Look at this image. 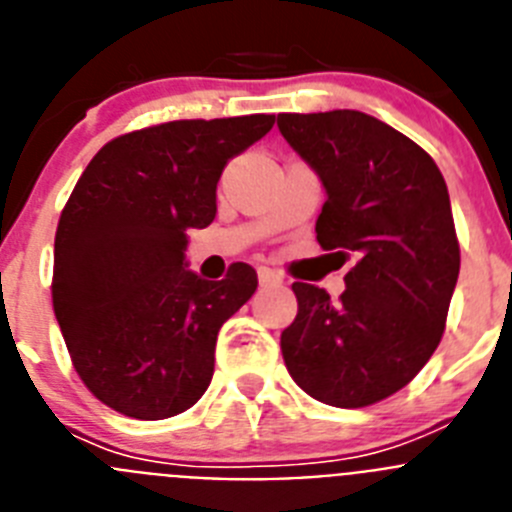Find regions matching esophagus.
<instances>
[{
    "mask_svg": "<svg viewBox=\"0 0 512 512\" xmlns=\"http://www.w3.org/2000/svg\"><path fill=\"white\" fill-rule=\"evenodd\" d=\"M259 284L261 287H279V284H282V277H279L277 271H271V269H266V266H261Z\"/></svg>",
    "mask_w": 512,
    "mask_h": 512,
    "instance_id": "34e87169",
    "label": "esophagus"
}]
</instances>
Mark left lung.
Returning a JSON list of instances; mask_svg holds the SVG:
<instances>
[{"label": "left lung", "instance_id": "8db88e82", "mask_svg": "<svg viewBox=\"0 0 512 512\" xmlns=\"http://www.w3.org/2000/svg\"><path fill=\"white\" fill-rule=\"evenodd\" d=\"M277 125L325 189L318 243L359 256L338 302L292 284L284 364L315 400L366 408L402 390L443 336L459 279L449 189L418 143L366 112H284Z\"/></svg>", "mask_w": 512, "mask_h": 512}]
</instances>
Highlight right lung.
Returning a JSON list of instances; mask_svg holds the SVG:
<instances>
[{"instance_id": "obj_1", "label": "right lung", "mask_w": 512, "mask_h": 512, "mask_svg": "<svg viewBox=\"0 0 512 512\" xmlns=\"http://www.w3.org/2000/svg\"><path fill=\"white\" fill-rule=\"evenodd\" d=\"M274 115L176 120L110 140L63 207L53 310L97 400L164 420L205 395L217 333L259 287L248 264L207 282L187 269V233L217 212V182Z\"/></svg>"}]
</instances>
